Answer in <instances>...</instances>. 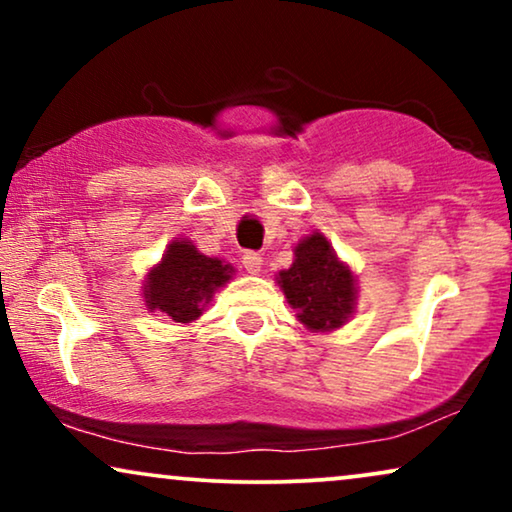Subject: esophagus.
<instances>
[{"label": "esophagus", "instance_id": "1", "mask_svg": "<svg viewBox=\"0 0 512 512\" xmlns=\"http://www.w3.org/2000/svg\"><path fill=\"white\" fill-rule=\"evenodd\" d=\"M242 263H244V268H247L249 272H261V268H263V256L258 254V251H244Z\"/></svg>", "mask_w": 512, "mask_h": 512}]
</instances>
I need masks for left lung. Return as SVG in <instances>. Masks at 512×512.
<instances>
[{
  "label": "left lung",
  "instance_id": "8db88e82",
  "mask_svg": "<svg viewBox=\"0 0 512 512\" xmlns=\"http://www.w3.org/2000/svg\"><path fill=\"white\" fill-rule=\"evenodd\" d=\"M279 286L310 331H331L354 312V277L324 235L314 233L296 247V261L279 272Z\"/></svg>",
  "mask_w": 512,
  "mask_h": 512
}]
</instances>
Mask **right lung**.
Here are the masks:
<instances>
[{
  "mask_svg": "<svg viewBox=\"0 0 512 512\" xmlns=\"http://www.w3.org/2000/svg\"><path fill=\"white\" fill-rule=\"evenodd\" d=\"M233 265L200 254L191 242L174 240L163 261L149 272L144 298L149 310H158L172 321L198 319L214 291L233 277Z\"/></svg>",
  "mask_w": 512,
  "mask_h": 512,
  "instance_id": "1",
  "label": "right lung"
}]
</instances>
